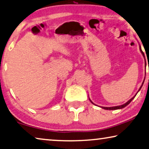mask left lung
Masks as SVG:
<instances>
[{
  "instance_id": "obj_1",
  "label": "left lung",
  "mask_w": 149,
  "mask_h": 149,
  "mask_svg": "<svg viewBox=\"0 0 149 149\" xmlns=\"http://www.w3.org/2000/svg\"><path fill=\"white\" fill-rule=\"evenodd\" d=\"M139 48H140V51H141V53H142V54H143V57H144V58H145V54H144V53H143V51H142V49H141V45H140L139 46ZM144 81H145V80H144ZM143 83H144V82H143V84H142V85H141V88H139V91H138V92H137V93H138L139 92V91H140V90H141V88H142V86H143ZM137 93H136V95L137 94ZM136 95H135V96H133L132 97V98L131 99H130L129 100H128V102H126L125 104H123V105H120V106H112V107H101L102 108H103V109H105V110H118V109H122V108H124V107H126V106H127V105H128V104H129L130 102H131V101L133 99H134V97H135V96H136ZM89 100H90V102H92L93 104H94V103H93L92 102V101H91V100L90 99V98H89Z\"/></svg>"
}]
</instances>
